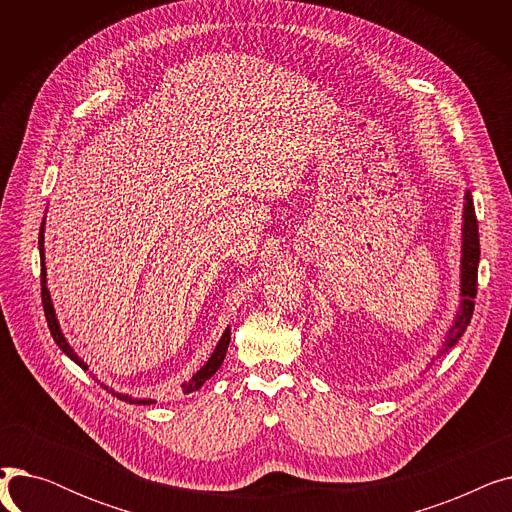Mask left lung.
<instances>
[{"mask_svg":"<svg viewBox=\"0 0 512 512\" xmlns=\"http://www.w3.org/2000/svg\"><path fill=\"white\" fill-rule=\"evenodd\" d=\"M477 265H479V230H477V218L471 191L465 193V209H463V257H461V309L454 317V324L450 326L442 351L438 357H442L446 351L461 340L467 326L471 324L473 309H475V297H477Z\"/></svg>","mask_w":512,"mask_h":512,"instance_id":"8db88e82","label":"left lung"}]
</instances>
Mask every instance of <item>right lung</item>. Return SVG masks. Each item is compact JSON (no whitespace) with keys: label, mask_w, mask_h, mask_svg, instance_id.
<instances>
[{"label":"right lung","mask_w":512,"mask_h":512,"mask_svg":"<svg viewBox=\"0 0 512 512\" xmlns=\"http://www.w3.org/2000/svg\"><path fill=\"white\" fill-rule=\"evenodd\" d=\"M43 226H45V220H43V224H41V232H39V251H41V299H43V311H45V319H47V326H49V332H51V336H53V340H56V344L62 348V353H66L78 367H83L85 371L89 369L87 367V363L80 359L74 351H72V346L66 342V338H64V334H62V330H60V324H58V317H56V311H53V305H51V297H49V290H47V280H45V276H47V272H45V255H43ZM228 344H230V328H226V332L222 334V338H220V342H218V346H215V351L211 353V357L207 359V363L193 375L191 380L188 382H184L182 384V392L184 394H188V392H195V390H199L211 375L220 369V365L224 363V357H226V351H228ZM112 394H116L114 390H112ZM120 400H128V402H137V405H151V402H155V400H147V398H143V400H137V398H130L128 394H116Z\"/></svg>","instance_id":"add662e5"}]
</instances>
